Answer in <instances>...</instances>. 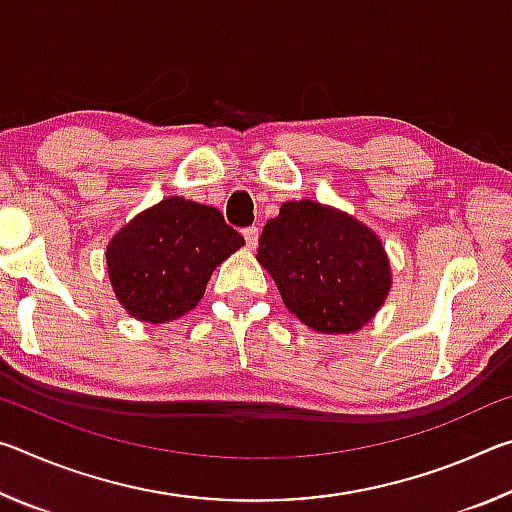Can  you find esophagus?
<instances>
[{
    "mask_svg": "<svg viewBox=\"0 0 512 512\" xmlns=\"http://www.w3.org/2000/svg\"><path fill=\"white\" fill-rule=\"evenodd\" d=\"M244 239L248 248H255L257 246V239H259V230L255 228V225H250V228H244Z\"/></svg>",
    "mask_w": 512,
    "mask_h": 512,
    "instance_id": "34e87169",
    "label": "esophagus"
}]
</instances>
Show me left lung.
Listing matches in <instances>:
<instances>
[{"mask_svg": "<svg viewBox=\"0 0 512 512\" xmlns=\"http://www.w3.org/2000/svg\"><path fill=\"white\" fill-rule=\"evenodd\" d=\"M257 259L291 314L316 332H357L391 291V264L375 232L314 201L282 203L264 225Z\"/></svg>", "mask_w": 512, "mask_h": 512, "instance_id": "left-lung-1", "label": "left lung"}]
</instances>
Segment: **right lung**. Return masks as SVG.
<instances>
[{
  "mask_svg": "<svg viewBox=\"0 0 512 512\" xmlns=\"http://www.w3.org/2000/svg\"><path fill=\"white\" fill-rule=\"evenodd\" d=\"M244 244L216 207L169 196L110 239L108 275L128 314L164 323L194 309L214 268Z\"/></svg>",
  "mask_w": 512,
  "mask_h": 512,
  "instance_id": "right-lung-1",
  "label": "right lung"
}]
</instances>
